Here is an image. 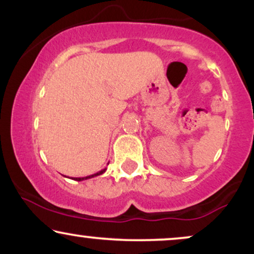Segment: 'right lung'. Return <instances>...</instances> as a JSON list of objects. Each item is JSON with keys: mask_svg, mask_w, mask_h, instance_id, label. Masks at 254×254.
<instances>
[{"mask_svg": "<svg viewBox=\"0 0 254 254\" xmlns=\"http://www.w3.org/2000/svg\"><path fill=\"white\" fill-rule=\"evenodd\" d=\"M105 171H106V168H104V170H101V171L97 172V173L92 174V176H87V177H83V178H72V179H74V180H76V182H82V180H87V179H90V178H94V177H98V176H100V174L105 173Z\"/></svg>", "mask_w": 254, "mask_h": 254, "instance_id": "right-lung-1", "label": "right lung"}]
</instances>
